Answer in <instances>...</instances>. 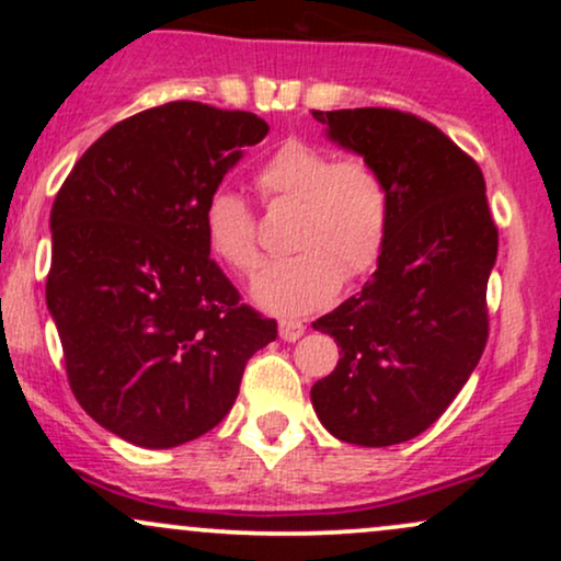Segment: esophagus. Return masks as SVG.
<instances>
[{
    "instance_id": "obj_1",
    "label": "esophagus",
    "mask_w": 561,
    "mask_h": 561,
    "mask_svg": "<svg viewBox=\"0 0 561 561\" xmlns=\"http://www.w3.org/2000/svg\"><path fill=\"white\" fill-rule=\"evenodd\" d=\"M302 332H306V327H302L300 321H295V319H282L279 321V337L287 340V343H295V340H300Z\"/></svg>"
}]
</instances>
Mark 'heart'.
Here are the masks:
<instances>
[{"mask_svg":"<svg viewBox=\"0 0 561 561\" xmlns=\"http://www.w3.org/2000/svg\"><path fill=\"white\" fill-rule=\"evenodd\" d=\"M255 190L268 205H295L289 259L266 266L253 285L259 306L274 313H308L327 306L345 279L377 266L388 242L390 190L371 160L334 158L327 147L287 139L255 171ZM205 242L240 274L261 263L255 216L231 190L205 199Z\"/></svg>","mask_w":561,"mask_h":561,"instance_id":"b5f03b06","label":"heart"}]
</instances>
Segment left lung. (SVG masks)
Masks as SVG:
<instances>
[{
    "mask_svg": "<svg viewBox=\"0 0 561 561\" xmlns=\"http://www.w3.org/2000/svg\"><path fill=\"white\" fill-rule=\"evenodd\" d=\"M313 118L382 173L390 229L362 293L313 321L340 362L313 385L311 403L337 440L396 446L448 409L485 351L499 229L480 165L437 126L388 107Z\"/></svg>",
    "mask_w": 561,
    "mask_h": 561,
    "instance_id": "8db88e82",
    "label": "left lung"
}]
</instances>
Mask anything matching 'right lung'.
<instances>
[{"label":"right lung","mask_w":561,"mask_h":561,"mask_svg":"<svg viewBox=\"0 0 561 561\" xmlns=\"http://www.w3.org/2000/svg\"><path fill=\"white\" fill-rule=\"evenodd\" d=\"M255 113L165 102L115 124L57 192L47 308L76 401L141 448L214 430L276 321L244 306L210 259V192L259 145Z\"/></svg>","instance_id":"right-lung-1"}]
</instances>
